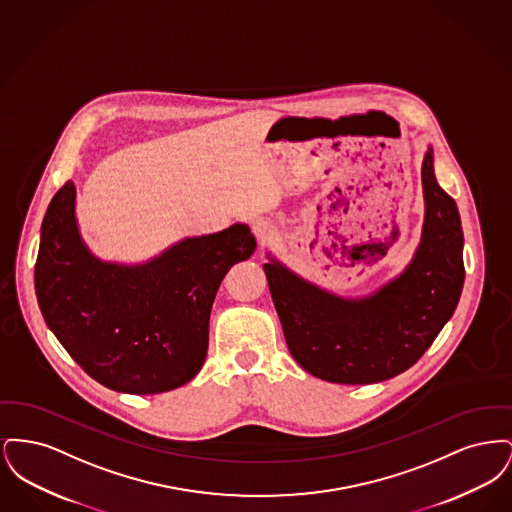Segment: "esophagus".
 I'll return each instance as SVG.
<instances>
[{"label":"esophagus","instance_id":"obj_1","mask_svg":"<svg viewBox=\"0 0 512 512\" xmlns=\"http://www.w3.org/2000/svg\"><path fill=\"white\" fill-rule=\"evenodd\" d=\"M253 234L257 236V240H259V244L265 245L274 238V234H276V228H274V224L270 222V220L265 219H257L253 222Z\"/></svg>","mask_w":512,"mask_h":512}]
</instances>
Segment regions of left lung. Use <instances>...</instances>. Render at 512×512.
Wrapping results in <instances>:
<instances>
[{"label":"left lung","instance_id":"left-lung-1","mask_svg":"<svg viewBox=\"0 0 512 512\" xmlns=\"http://www.w3.org/2000/svg\"><path fill=\"white\" fill-rule=\"evenodd\" d=\"M424 226L413 261L378 292L345 299L303 280L270 257L268 290L293 359L320 380L374 384L405 372L453 317L464 284L457 203L422 161Z\"/></svg>","mask_w":512,"mask_h":512}]
</instances>
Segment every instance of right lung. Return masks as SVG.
I'll return each mask as SVG.
<instances>
[{
    "label": "right lung",
    "mask_w": 512,
    "mask_h": 512,
    "mask_svg": "<svg viewBox=\"0 0 512 512\" xmlns=\"http://www.w3.org/2000/svg\"><path fill=\"white\" fill-rule=\"evenodd\" d=\"M67 182L40 230L34 288L49 330L109 390L149 395L190 382L205 363L224 274L257 247L249 226L186 238L142 265L103 263L82 242Z\"/></svg>",
    "instance_id": "1"
}]
</instances>
